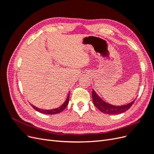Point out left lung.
Listing matches in <instances>:
<instances>
[{
  "instance_id": "1",
  "label": "left lung",
  "mask_w": 154,
  "mask_h": 154,
  "mask_svg": "<svg viewBox=\"0 0 154 154\" xmlns=\"http://www.w3.org/2000/svg\"><path fill=\"white\" fill-rule=\"evenodd\" d=\"M92 100L94 105L97 107L102 112L106 114H119L125 112L128 109H129L131 106L134 104L135 100L130 102V103L122 106H116L106 103L102 100L101 97L97 95L94 89H92Z\"/></svg>"
}]
</instances>
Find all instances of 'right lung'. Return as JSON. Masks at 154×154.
<instances>
[{"label":"right lung","instance_id":"1","mask_svg":"<svg viewBox=\"0 0 154 154\" xmlns=\"http://www.w3.org/2000/svg\"><path fill=\"white\" fill-rule=\"evenodd\" d=\"M69 92H70V91H69ZM69 94H70V93H68L66 100H65V101L63 102V103L62 105H60L59 107H58V108H56V109H54L43 110V109H40L39 108H37V107H36L35 106H33L32 105H31V106H32V108L35 109L36 111L39 112H40V113L45 114H58V113H60V112L63 111L67 107V106L69 103Z\"/></svg>","mask_w":154,"mask_h":154}]
</instances>
